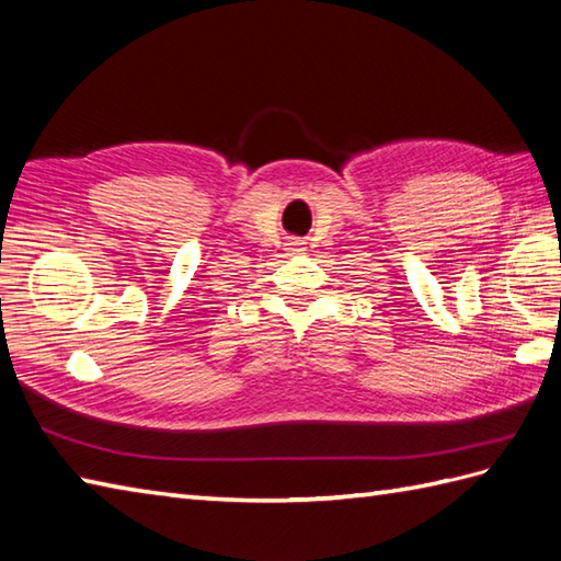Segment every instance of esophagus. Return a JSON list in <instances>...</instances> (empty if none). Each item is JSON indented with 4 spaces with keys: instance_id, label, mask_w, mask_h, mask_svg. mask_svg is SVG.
<instances>
[{
    "instance_id": "1",
    "label": "esophagus",
    "mask_w": 561,
    "mask_h": 561,
    "mask_svg": "<svg viewBox=\"0 0 561 561\" xmlns=\"http://www.w3.org/2000/svg\"><path fill=\"white\" fill-rule=\"evenodd\" d=\"M289 248H291V250H296V253H301V250L306 248V243H304V241H299V238H291V241H289Z\"/></svg>"
}]
</instances>
